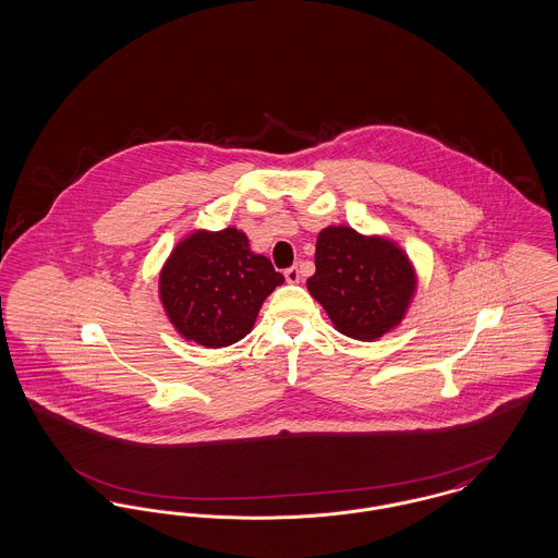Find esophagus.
Masks as SVG:
<instances>
[{
	"instance_id": "obj_1",
	"label": "esophagus",
	"mask_w": 558,
	"mask_h": 558,
	"mask_svg": "<svg viewBox=\"0 0 558 558\" xmlns=\"http://www.w3.org/2000/svg\"><path fill=\"white\" fill-rule=\"evenodd\" d=\"M284 278H287V282H299V267H289V269H284Z\"/></svg>"
}]
</instances>
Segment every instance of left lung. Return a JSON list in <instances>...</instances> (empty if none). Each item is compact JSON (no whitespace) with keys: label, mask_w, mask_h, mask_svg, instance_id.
Segmentation results:
<instances>
[{"label":"left lung","mask_w":558,"mask_h":558,"mask_svg":"<svg viewBox=\"0 0 558 558\" xmlns=\"http://www.w3.org/2000/svg\"><path fill=\"white\" fill-rule=\"evenodd\" d=\"M307 289L351 339L374 341L396 328L416 291V274L396 242L353 228H324Z\"/></svg>","instance_id":"obj_1"}]
</instances>
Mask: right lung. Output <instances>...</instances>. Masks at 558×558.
I'll use <instances>...</instances> for the list:
<instances>
[{
  "instance_id": "obj_1",
  "label": "right lung",
  "mask_w": 558,
  "mask_h": 558,
  "mask_svg": "<svg viewBox=\"0 0 558 558\" xmlns=\"http://www.w3.org/2000/svg\"><path fill=\"white\" fill-rule=\"evenodd\" d=\"M160 301L182 337L228 347L244 339L267 294L284 282L236 228L198 230L182 240L160 271Z\"/></svg>"
}]
</instances>
